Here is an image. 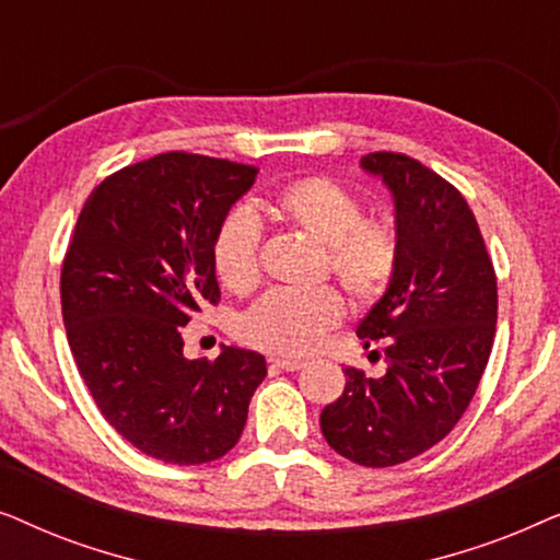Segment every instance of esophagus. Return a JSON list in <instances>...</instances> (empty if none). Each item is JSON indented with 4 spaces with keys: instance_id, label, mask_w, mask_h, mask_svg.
Wrapping results in <instances>:
<instances>
[{
    "instance_id": "1",
    "label": "esophagus",
    "mask_w": 560,
    "mask_h": 560,
    "mask_svg": "<svg viewBox=\"0 0 560 560\" xmlns=\"http://www.w3.org/2000/svg\"><path fill=\"white\" fill-rule=\"evenodd\" d=\"M270 364L278 366V370H285V372H298L305 366L303 359H288V357H272Z\"/></svg>"
}]
</instances>
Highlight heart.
<instances>
[{
	"mask_svg": "<svg viewBox=\"0 0 560 560\" xmlns=\"http://www.w3.org/2000/svg\"><path fill=\"white\" fill-rule=\"evenodd\" d=\"M272 211L326 244L331 272L349 293L372 301L395 280L402 242L393 221L364 219L359 198L331 178H301L278 194ZM211 262L224 288L249 293L262 278L259 221L236 209L221 221L211 242ZM347 313L334 288H272L242 316L240 334L252 347L275 354H308Z\"/></svg>",
	"mask_w": 560,
	"mask_h": 560,
	"instance_id": "heart-1",
	"label": "heart"
}]
</instances>
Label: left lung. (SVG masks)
I'll return each mask as SVG.
<instances>
[{"mask_svg": "<svg viewBox=\"0 0 560 560\" xmlns=\"http://www.w3.org/2000/svg\"><path fill=\"white\" fill-rule=\"evenodd\" d=\"M395 201L402 259L385 295L357 326L364 347L385 343L387 372L347 366L339 400L320 412L336 454L382 469L446 439L477 393L497 324V278L466 198L400 152H370Z\"/></svg>", "mask_w": 560, "mask_h": 560, "instance_id": "1", "label": "left lung"}]
</instances>
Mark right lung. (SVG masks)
<instances>
[{"instance_id":"obj_1","label":"right lung","mask_w":560,"mask_h":560,"mask_svg":"<svg viewBox=\"0 0 560 560\" xmlns=\"http://www.w3.org/2000/svg\"><path fill=\"white\" fill-rule=\"evenodd\" d=\"M255 165L163 152L112 173L83 203L60 270L68 347L96 408L158 462L232 451L265 380L257 351L183 357V326L219 303L211 242Z\"/></svg>"}]
</instances>
